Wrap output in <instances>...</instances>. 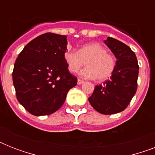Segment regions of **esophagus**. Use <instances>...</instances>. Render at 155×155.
I'll return each instance as SVG.
<instances>
[{"mask_svg": "<svg viewBox=\"0 0 155 155\" xmlns=\"http://www.w3.org/2000/svg\"><path fill=\"white\" fill-rule=\"evenodd\" d=\"M83 83H84V80H80V79H79V80H77V84H82Z\"/></svg>", "mask_w": 155, "mask_h": 155, "instance_id": "1", "label": "esophagus"}]
</instances>
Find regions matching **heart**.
<instances>
[{"label": "heart", "instance_id": "heart-1", "mask_svg": "<svg viewBox=\"0 0 155 155\" xmlns=\"http://www.w3.org/2000/svg\"><path fill=\"white\" fill-rule=\"evenodd\" d=\"M64 59L71 72L76 73L83 66L87 67L80 72L81 77L97 79L99 81L107 80L115 68V59L107 53V50L99 43H87L77 51H68Z\"/></svg>", "mask_w": 155, "mask_h": 155}]
</instances>
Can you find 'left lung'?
Instances as JSON below:
<instances>
[{"label":"left lung","instance_id":"1","mask_svg":"<svg viewBox=\"0 0 155 155\" xmlns=\"http://www.w3.org/2000/svg\"><path fill=\"white\" fill-rule=\"evenodd\" d=\"M104 43L117 58L115 68L109 80L95 87L88 101L98 113L110 115L125 110L131 101L137 91L139 67L127 45L111 37Z\"/></svg>","mask_w":155,"mask_h":155}]
</instances>
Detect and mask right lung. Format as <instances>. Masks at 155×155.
Masks as SVG:
<instances>
[{
    "label": "right lung",
    "instance_id": "1",
    "mask_svg": "<svg viewBox=\"0 0 155 155\" xmlns=\"http://www.w3.org/2000/svg\"><path fill=\"white\" fill-rule=\"evenodd\" d=\"M67 46L66 35L46 33L30 41L16 59L13 82L17 99L32 115L56 112L77 84L64 59Z\"/></svg>",
    "mask_w": 155,
    "mask_h": 155
}]
</instances>
